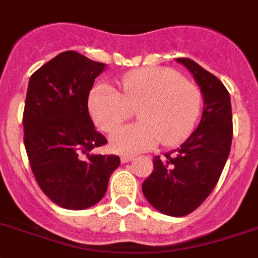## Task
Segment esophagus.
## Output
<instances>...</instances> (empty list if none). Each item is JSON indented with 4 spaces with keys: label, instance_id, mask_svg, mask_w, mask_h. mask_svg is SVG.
<instances>
[{
    "label": "esophagus",
    "instance_id": "obj_1",
    "mask_svg": "<svg viewBox=\"0 0 258 258\" xmlns=\"http://www.w3.org/2000/svg\"><path fill=\"white\" fill-rule=\"evenodd\" d=\"M132 160H134V156H122L120 157V161H122V163H127Z\"/></svg>",
    "mask_w": 258,
    "mask_h": 258
}]
</instances>
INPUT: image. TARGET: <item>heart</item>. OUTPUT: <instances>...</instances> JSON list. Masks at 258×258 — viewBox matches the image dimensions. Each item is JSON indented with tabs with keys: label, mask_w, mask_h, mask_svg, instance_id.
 <instances>
[{
	"label": "heart",
	"mask_w": 258,
	"mask_h": 258,
	"mask_svg": "<svg viewBox=\"0 0 258 258\" xmlns=\"http://www.w3.org/2000/svg\"><path fill=\"white\" fill-rule=\"evenodd\" d=\"M120 93L109 84L92 89L88 107L92 119L102 131L110 132L131 115L140 122L127 124L110 136V147L120 154L151 151L162 142L172 147L183 142L194 130L201 113V93L176 71L147 67L123 75Z\"/></svg>",
	"instance_id": "b5f03b06"
}]
</instances>
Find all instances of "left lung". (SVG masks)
Returning a JSON list of instances; mask_svg holds the SVG:
<instances>
[{
    "instance_id": "8db88e82",
    "label": "left lung",
    "mask_w": 258,
    "mask_h": 258,
    "mask_svg": "<svg viewBox=\"0 0 258 258\" xmlns=\"http://www.w3.org/2000/svg\"><path fill=\"white\" fill-rule=\"evenodd\" d=\"M200 87L203 115L197 128L172 151L153 158V171L142 185L154 209L170 217L194 212L216 187L232 142L230 93L218 78L189 58H176Z\"/></svg>"
}]
</instances>
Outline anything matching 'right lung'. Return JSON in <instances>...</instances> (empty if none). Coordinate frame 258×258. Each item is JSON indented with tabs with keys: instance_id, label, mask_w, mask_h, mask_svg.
I'll return each mask as SVG.
<instances>
[{
	"instance_id": "obj_1",
	"label": "right lung",
	"mask_w": 258,
	"mask_h": 258,
	"mask_svg": "<svg viewBox=\"0 0 258 258\" xmlns=\"http://www.w3.org/2000/svg\"><path fill=\"white\" fill-rule=\"evenodd\" d=\"M106 64L67 50L46 62L28 82L24 145L42 192L70 210L91 208L106 194L118 156L92 153L106 144L88 111V96Z\"/></svg>"
}]
</instances>
